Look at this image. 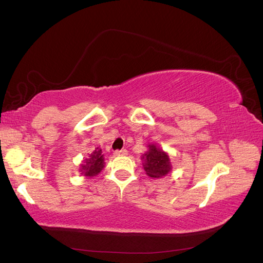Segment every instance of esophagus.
I'll list each match as a JSON object with an SVG mask.
<instances>
[{"label": "esophagus", "mask_w": 263, "mask_h": 263, "mask_svg": "<svg viewBox=\"0 0 263 263\" xmlns=\"http://www.w3.org/2000/svg\"><path fill=\"white\" fill-rule=\"evenodd\" d=\"M114 155L115 156H124V155H127V151L126 149H117V151L114 152Z\"/></svg>", "instance_id": "esophagus-1"}]
</instances>
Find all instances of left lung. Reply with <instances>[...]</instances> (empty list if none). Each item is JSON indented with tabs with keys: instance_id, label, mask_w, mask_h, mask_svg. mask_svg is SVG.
<instances>
[{
	"instance_id": "left-lung-1",
	"label": "left lung",
	"mask_w": 263,
	"mask_h": 263,
	"mask_svg": "<svg viewBox=\"0 0 263 263\" xmlns=\"http://www.w3.org/2000/svg\"><path fill=\"white\" fill-rule=\"evenodd\" d=\"M143 168L152 178H162L171 170L170 158L162 149L149 145V151L143 155Z\"/></svg>"
}]
</instances>
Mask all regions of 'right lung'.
Returning a JSON list of instances; mask_svg holds the SVG:
<instances>
[{
	"mask_svg": "<svg viewBox=\"0 0 263 263\" xmlns=\"http://www.w3.org/2000/svg\"><path fill=\"white\" fill-rule=\"evenodd\" d=\"M104 166V155H102L101 149L96 148V151L89 155V158L85 159L84 164H82L81 172L86 177H93L97 176Z\"/></svg>",
	"mask_w": 263,
	"mask_h": 263,
	"instance_id": "1",
	"label": "right lung"
}]
</instances>
